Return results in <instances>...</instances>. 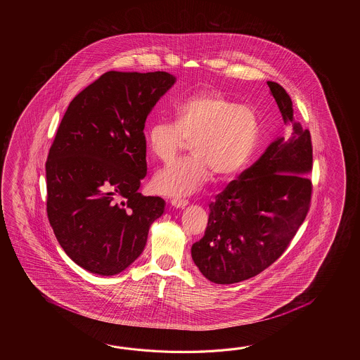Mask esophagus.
I'll use <instances>...</instances> for the list:
<instances>
[{"instance_id":"esophagus-1","label":"esophagus","mask_w":360,"mask_h":360,"mask_svg":"<svg viewBox=\"0 0 360 360\" xmlns=\"http://www.w3.org/2000/svg\"><path fill=\"white\" fill-rule=\"evenodd\" d=\"M169 203H171V206H174L175 208H185V207L188 206V200L186 199L172 198L169 199Z\"/></svg>"}]
</instances>
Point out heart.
Masks as SVG:
<instances>
[{
  "instance_id": "b5f03b06",
  "label": "heart",
  "mask_w": 360,
  "mask_h": 360,
  "mask_svg": "<svg viewBox=\"0 0 360 360\" xmlns=\"http://www.w3.org/2000/svg\"><path fill=\"white\" fill-rule=\"evenodd\" d=\"M260 136V121L252 108L217 90L185 96L175 104V123L157 121L146 130V146L158 161H172L191 143L193 155L154 175V191L185 197L203 186L212 172L221 180L236 176L251 161Z\"/></svg>"
}]
</instances>
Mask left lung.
Segmentation results:
<instances>
[{
  "label": "left lung",
  "mask_w": 360,
  "mask_h": 360,
  "mask_svg": "<svg viewBox=\"0 0 360 360\" xmlns=\"http://www.w3.org/2000/svg\"><path fill=\"white\" fill-rule=\"evenodd\" d=\"M291 136L276 138L250 169L216 195L203 238L191 257L210 282L233 284L269 268L305 220L311 199L313 148L309 130L293 118L290 95L268 81Z\"/></svg>",
  "instance_id": "1"
}]
</instances>
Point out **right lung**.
Wrapping results in <instances>:
<instances>
[{
    "instance_id": "add662e5",
    "label": "right lung",
    "mask_w": 360,
    "mask_h": 360,
    "mask_svg": "<svg viewBox=\"0 0 360 360\" xmlns=\"http://www.w3.org/2000/svg\"><path fill=\"white\" fill-rule=\"evenodd\" d=\"M176 82L167 72L100 76L70 101L46 162L47 216L64 252L115 276L144 251L165 211L139 193L146 175V117Z\"/></svg>"
}]
</instances>
